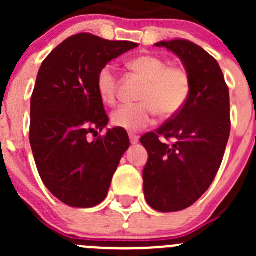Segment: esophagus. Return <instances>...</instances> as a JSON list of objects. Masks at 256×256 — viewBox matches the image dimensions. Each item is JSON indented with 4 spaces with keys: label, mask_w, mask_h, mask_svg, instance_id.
<instances>
[{
    "label": "esophagus",
    "mask_w": 256,
    "mask_h": 256,
    "mask_svg": "<svg viewBox=\"0 0 256 256\" xmlns=\"http://www.w3.org/2000/svg\"><path fill=\"white\" fill-rule=\"evenodd\" d=\"M130 144H136L137 142H138V137L136 134H130Z\"/></svg>",
    "instance_id": "esophagus-1"
}]
</instances>
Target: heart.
<instances>
[{"mask_svg":"<svg viewBox=\"0 0 256 256\" xmlns=\"http://www.w3.org/2000/svg\"><path fill=\"white\" fill-rule=\"evenodd\" d=\"M128 68L146 80L140 104H126L116 108L112 114V123L128 132H137L154 122L156 112L160 116L178 114L186 105L191 92V82L186 70L168 66L164 58L155 55H141L132 58ZM97 94L106 105L116 98L118 76L110 65L101 68L96 78Z\"/></svg>","mask_w":256,"mask_h":256,"instance_id":"obj_1","label":"heart"}]
</instances>
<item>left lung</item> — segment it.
I'll list each match as a JSON object with an SVG mask.
<instances>
[{"label": "left lung", "instance_id": "8db88e82", "mask_svg": "<svg viewBox=\"0 0 256 256\" xmlns=\"http://www.w3.org/2000/svg\"><path fill=\"white\" fill-rule=\"evenodd\" d=\"M182 61L191 82L186 105L140 142L148 150L144 198L162 212H180L204 195L216 178L230 138V91L216 60L186 40H162ZM173 138L172 145L160 137Z\"/></svg>", "mask_w": 256, "mask_h": 256}]
</instances>
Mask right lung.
Segmentation results:
<instances>
[{
  "instance_id": "1",
  "label": "right lung",
  "mask_w": 256,
  "mask_h": 256,
  "mask_svg": "<svg viewBox=\"0 0 256 256\" xmlns=\"http://www.w3.org/2000/svg\"><path fill=\"white\" fill-rule=\"evenodd\" d=\"M137 46L80 33L58 44L40 65L30 100L29 141L44 186L69 206L102 202L130 148L128 134L118 126L94 141L88 134L108 123L97 74Z\"/></svg>"
}]
</instances>
